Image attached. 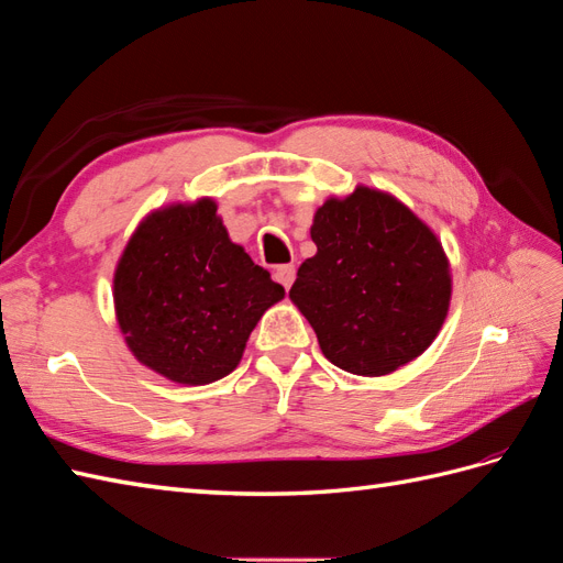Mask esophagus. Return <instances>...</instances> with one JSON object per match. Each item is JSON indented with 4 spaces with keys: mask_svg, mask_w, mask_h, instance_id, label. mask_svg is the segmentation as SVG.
<instances>
[{
    "mask_svg": "<svg viewBox=\"0 0 563 563\" xmlns=\"http://www.w3.org/2000/svg\"><path fill=\"white\" fill-rule=\"evenodd\" d=\"M274 279H277L284 289H291V284L296 279V267L294 265H279L274 269Z\"/></svg>",
    "mask_w": 563,
    "mask_h": 563,
    "instance_id": "esophagus-1",
    "label": "esophagus"
}]
</instances>
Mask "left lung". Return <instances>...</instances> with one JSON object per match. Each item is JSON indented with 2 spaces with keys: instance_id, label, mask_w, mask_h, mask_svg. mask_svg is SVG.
<instances>
[{
  "instance_id": "obj_1",
  "label": "left lung",
  "mask_w": 563,
  "mask_h": 563,
  "mask_svg": "<svg viewBox=\"0 0 563 563\" xmlns=\"http://www.w3.org/2000/svg\"><path fill=\"white\" fill-rule=\"evenodd\" d=\"M318 253L298 267L291 300L329 363L379 377L410 363L440 334L451 300L449 260L404 202L358 186L314 212Z\"/></svg>"
}]
</instances>
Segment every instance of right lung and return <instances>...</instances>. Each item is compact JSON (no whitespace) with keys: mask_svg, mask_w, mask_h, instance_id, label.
<instances>
[{"mask_svg":"<svg viewBox=\"0 0 563 563\" xmlns=\"http://www.w3.org/2000/svg\"><path fill=\"white\" fill-rule=\"evenodd\" d=\"M284 286L231 243L217 205H169L135 229L114 272V308L131 353L178 385H210L241 361Z\"/></svg>","mask_w":563,"mask_h":563,"instance_id":"1","label":"right lung"}]
</instances>
